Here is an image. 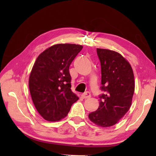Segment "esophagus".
<instances>
[{
  "mask_svg": "<svg viewBox=\"0 0 156 156\" xmlns=\"http://www.w3.org/2000/svg\"><path fill=\"white\" fill-rule=\"evenodd\" d=\"M81 96L84 99H87V98H89L91 97V94L89 93V92L87 91V92H85V93L82 94Z\"/></svg>",
  "mask_w": 156,
  "mask_h": 156,
  "instance_id": "esophagus-1",
  "label": "esophagus"
}]
</instances>
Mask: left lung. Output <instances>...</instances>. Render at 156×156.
Listing matches in <instances>:
<instances>
[{"instance_id": "left-lung-1", "label": "left lung", "mask_w": 156, "mask_h": 156, "mask_svg": "<svg viewBox=\"0 0 156 156\" xmlns=\"http://www.w3.org/2000/svg\"><path fill=\"white\" fill-rule=\"evenodd\" d=\"M101 65L100 89L98 109L89 114L92 122L102 127L115 125L130 109L135 82L129 62L119 53L106 49H97Z\"/></svg>"}]
</instances>
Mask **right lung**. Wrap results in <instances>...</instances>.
I'll use <instances>...</instances> for the list:
<instances>
[{"instance_id":"add662e5","label":"right lung","mask_w":156,"mask_h":156,"mask_svg":"<svg viewBox=\"0 0 156 156\" xmlns=\"http://www.w3.org/2000/svg\"><path fill=\"white\" fill-rule=\"evenodd\" d=\"M83 46L57 44L37 58L29 79L31 99L36 110L47 121H58L67 116L78 97L71 89L69 68Z\"/></svg>"}]
</instances>
